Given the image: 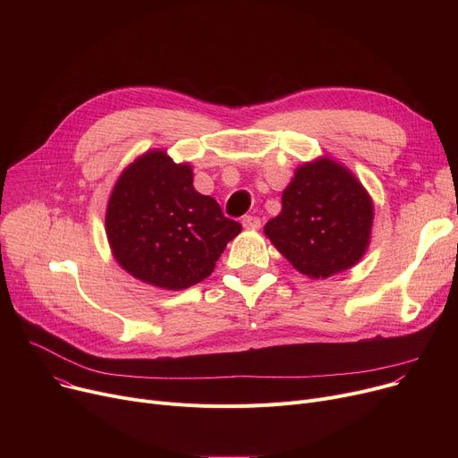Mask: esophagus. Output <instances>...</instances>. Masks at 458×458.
<instances>
[{"instance_id":"1","label":"esophagus","mask_w":458,"mask_h":458,"mask_svg":"<svg viewBox=\"0 0 458 458\" xmlns=\"http://www.w3.org/2000/svg\"><path fill=\"white\" fill-rule=\"evenodd\" d=\"M243 226L247 230H258L261 226V221L258 219V216H254V215H245L243 216Z\"/></svg>"}]
</instances>
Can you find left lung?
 Returning <instances> with one entry per match:
<instances>
[{
  "label": "left lung",
  "instance_id": "8db88e82",
  "mask_svg": "<svg viewBox=\"0 0 458 458\" xmlns=\"http://www.w3.org/2000/svg\"><path fill=\"white\" fill-rule=\"evenodd\" d=\"M373 200L342 163H302L282 192V211L263 232L276 250L308 278L351 269L369 247Z\"/></svg>",
  "mask_w": 458,
  "mask_h": 458
}]
</instances>
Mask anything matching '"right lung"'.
I'll list each match as a JSON object with an SVG mask.
<instances>
[{"label": "right lung", "instance_id": "add662e5", "mask_svg": "<svg viewBox=\"0 0 458 458\" xmlns=\"http://www.w3.org/2000/svg\"><path fill=\"white\" fill-rule=\"evenodd\" d=\"M242 225L192 187L189 163L148 150L118 176L106 209L116 263L133 278L180 292L208 278Z\"/></svg>", "mask_w": 458, "mask_h": 458}]
</instances>
